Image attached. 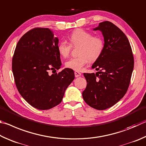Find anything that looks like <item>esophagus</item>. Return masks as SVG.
I'll list each match as a JSON object with an SVG mask.
<instances>
[{"label":"esophagus","instance_id":"esophagus-1","mask_svg":"<svg viewBox=\"0 0 146 146\" xmlns=\"http://www.w3.org/2000/svg\"><path fill=\"white\" fill-rule=\"evenodd\" d=\"M74 74H75V77L76 78H78V77H80V76H81V73L79 72L76 71L74 72Z\"/></svg>","mask_w":146,"mask_h":146}]
</instances>
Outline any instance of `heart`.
<instances>
[{
    "label": "heart",
    "instance_id": "obj_1",
    "mask_svg": "<svg viewBox=\"0 0 146 146\" xmlns=\"http://www.w3.org/2000/svg\"><path fill=\"white\" fill-rule=\"evenodd\" d=\"M69 44L65 40L58 43L57 50L63 58L68 57L71 46L78 47V57L71 58L65 62L66 68L76 71H81L88 63L89 61L98 60L103 52L104 42L100 37H94L92 34L83 29H77L71 33L68 37Z\"/></svg>",
    "mask_w": 146,
    "mask_h": 146
}]
</instances>
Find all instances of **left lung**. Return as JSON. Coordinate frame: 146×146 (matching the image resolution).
<instances>
[{"mask_svg":"<svg viewBox=\"0 0 146 146\" xmlns=\"http://www.w3.org/2000/svg\"><path fill=\"white\" fill-rule=\"evenodd\" d=\"M93 30L101 32L104 47L92 66L99 72L83 74L87 85L82 96L89 106L103 110L113 106L126 93L134 59L128 39L115 25L105 21L99 23Z\"/></svg>","mask_w":146,"mask_h":146,"instance_id":"1","label":"left lung"}]
</instances>
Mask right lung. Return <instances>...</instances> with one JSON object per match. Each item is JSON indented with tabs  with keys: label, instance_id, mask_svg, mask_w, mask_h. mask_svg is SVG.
Returning a JSON list of instances; mask_svg holds the SVG:
<instances>
[{
	"label": "right lung",
	"instance_id": "right-lung-1",
	"mask_svg": "<svg viewBox=\"0 0 146 146\" xmlns=\"http://www.w3.org/2000/svg\"><path fill=\"white\" fill-rule=\"evenodd\" d=\"M58 37L48 28H35L20 38L12 61L15 84L22 97L34 108L45 110L60 104L66 89L74 80V72L60 68ZM52 71V72H53Z\"/></svg>",
	"mask_w": 146,
	"mask_h": 146
}]
</instances>
